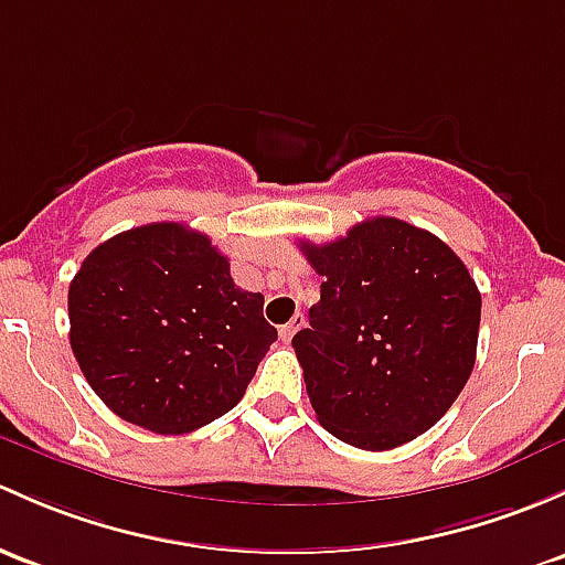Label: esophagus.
I'll list each match as a JSON object with an SVG mask.
<instances>
[{
  "instance_id": "esophagus-1",
  "label": "esophagus",
  "mask_w": 565,
  "mask_h": 565,
  "mask_svg": "<svg viewBox=\"0 0 565 565\" xmlns=\"http://www.w3.org/2000/svg\"><path fill=\"white\" fill-rule=\"evenodd\" d=\"M302 324H306V317H302V313H295V317H292V322H289V324H284V328H281V341H284V343H289V341H292V338H295V332H298V330L302 328Z\"/></svg>"
}]
</instances>
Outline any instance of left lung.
I'll list each match as a JSON object with an SVG mask.
<instances>
[{
	"instance_id": "left-lung-1",
	"label": "left lung",
	"mask_w": 565,
	"mask_h": 565,
	"mask_svg": "<svg viewBox=\"0 0 565 565\" xmlns=\"http://www.w3.org/2000/svg\"><path fill=\"white\" fill-rule=\"evenodd\" d=\"M322 281L292 338L319 425L384 452L430 430L477 362L482 295L452 248L392 216L300 243Z\"/></svg>"
}]
</instances>
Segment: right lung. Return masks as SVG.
Listing matches in <instances>:
<instances>
[{"instance_id":"1","label":"right lung","mask_w":565,"mask_h":565,"mask_svg":"<svg viewBox=\"0 0 565 565\" xmlns=\"http://www.w3.org/2000/svg\"><path fill=\"white\" fill-rule=\"evenodd\" d=\"M67 306L70 347L99 401L164 436L235 408L278 338L263 295L235 287L211 237L178 222L99 243Z\"/></svg>"}]
</instances>
